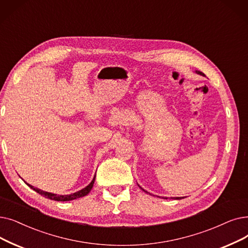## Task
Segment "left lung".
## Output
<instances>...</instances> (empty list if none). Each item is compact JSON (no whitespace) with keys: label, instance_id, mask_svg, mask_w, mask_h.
Segmentation results:
<instances>
[{"label":"left lung","instance_id":"left-lung-1","mask_svg":"<svg viewBox=\"0 0 248 248\" xmlns=\"http://www.w3.org/2000/svg\"><path fill=\"white\" fill-rule=\"evenodd\" d=\"M197 73L200 74V75H203V74H202V72H200V71H197ZM141 188H142V187H141ZM142 189H143V188H142ZM143 190H144V189H143ZM144 191H146V190H144ZM146 192H147V191H146ZM174 199H176V200H181L182 198H174Z\"/></svg>","mask_w":248,"mask_h":248}]
</instances>
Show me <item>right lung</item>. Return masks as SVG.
Instances as JSON below:
<instances>
[{"label":"right lung","mask_w":248,"mask_h":248,"mask_svg":"<svg viewBox=\"0 0 248 248\" xmlns=\"http://www.w3.org/2000/svg\"><path fill=\"white\" fill-rule=\"evenodd\" d=\"M94 181H95V176H94L93 180L90 182L89 186H87L85 188H83V189H81V190H79L77 192L72 193V195H67V196H59V195H55V193H50V192H47V191H44V190H41L39 188L33 187V186L28 185V184H27V186H30L33 190H35L36 192H38L39 195L44 196L46 199H50L52 201H58V202H66V201H72V200H75V199H78V198H82V197L87 196L88 193L90 192V190L92 189V187H93Z\"/></svg>","instance_id":"right-lung-1"}]
</instances>
